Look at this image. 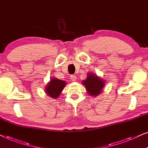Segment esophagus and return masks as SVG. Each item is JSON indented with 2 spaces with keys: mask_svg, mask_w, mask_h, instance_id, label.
<instances>
[{
  "mask_svg": "<svg viewBox=\"0 0 148 148\" xmlns=\"http://www.w3.org/2000/svg\"><path fill=\"white\" fill-rule=\"evenodd\" d=\"M70 79H71L72 81H73V82H75V81H76V76H74V75H71L70 76Z\"/></svg>",
  "mask_w": 148,
  "mask_h": 148,
  "instance_id": "1",
  "label": "esophagus"
}]
</instances>
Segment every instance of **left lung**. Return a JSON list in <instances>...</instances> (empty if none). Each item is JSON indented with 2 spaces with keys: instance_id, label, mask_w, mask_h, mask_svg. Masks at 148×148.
<instances>
[{
  "instance_id": "8db88e82",
  "label": "left lung",
  "mask_w": 148,
  "mask_h": 148,
  "mask_svg": "<svg viewBox=\"0 0 148 148\" xmlns=\"http://www.w3.org/2000/svg\"><path fill=\"white\" fill-rule=\"evenodd\" d=\"M83 84L86 86L89 94L96 97L101 92L102 88L105 86V82L98 78L97 75L91 73L88 74L87 78L83 81Z\"/></svg>"
}]
</instances>
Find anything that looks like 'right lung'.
I'll return each instance as SVG.
<instances>
[{
	"label": "right lung",
	"mask_w": 148,
	"mask_h": 148,
	"mask_svg": "<svg viewBox=\"0 0 148 148\" xmlns=\"http://www.w3.org/2000/svg\"><path fill=\"white\" fill-rule=\"evenodd\" d=\"M66 84V82H64V80H60L56 78H53L51 79L50 82L48 83L45 88L47 94L51 97L57 99L63 90Z\"/></svg>",
	"instance_id": "add662e5"
}]
</instances>
